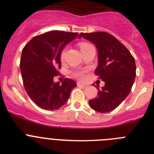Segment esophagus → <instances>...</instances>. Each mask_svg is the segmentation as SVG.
I'll list each match as a JSON object with an SVG mask.
<instances>
[{
	"label": "esophagus",
	"instance_id": "obj_1",
	"mask_svg": "<svg viewBox=\"0 0 154 154\" xmlns=\"http://www.w3.org/2000/svg\"><path fill=\"white\" fill-rule=\"evenodd\" d=\"M77 85L78 86H81V87H83V88H85V87H86V85L85 84H83V83H80V82H77Z\"/></svg>",
	"mask_w": 154,
	"mask_h": 154
}]
</instances>
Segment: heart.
<instances>
[{
	"label": "heart",
	"mask_w": 154,
	"mask_h": 154,
	"mask_svg": "<svg viewBox=\"0 0 154 154\" xmlns=\"http://www.w3.org/2000/svg\"><path fill=\"white\" fill-rule=\"evenodd\" d=\"M91 46L89 43H85V42H82V43H79V46H80V50L82 51L83 49H85V48H87L88 46ZM66 49H63L62 51L60 54V60H63L65 58V54H66ZM85 72L86 71L85 70H75L74 72H72V75L74 77H75L76 79L79 80H82L85 79Z\"/></svg>",
	"instance_id": "obj_1"
}]
</instances>
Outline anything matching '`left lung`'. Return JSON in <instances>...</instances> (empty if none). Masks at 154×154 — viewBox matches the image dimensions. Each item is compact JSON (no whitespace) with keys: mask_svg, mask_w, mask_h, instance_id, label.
<instances>
[{"mask_svg":"<svg viewBox=\"0 0 154 154\" xmlns=\"http://www.w3.org/2000/svg\"><path fill=\"white\" fill-rule=\"evenodd\" d=\"M93 43L98 51V66L95 74L105 82L97 97L89 100L92 109L100 113L114 110L127 97L136 77L134 57L128 48L111 34L105 32L80 33Z\"/></svg>","mask_w":154,"mask_h":154,"instance_id":"8db88e82","label":"left lung"}]
</instances>
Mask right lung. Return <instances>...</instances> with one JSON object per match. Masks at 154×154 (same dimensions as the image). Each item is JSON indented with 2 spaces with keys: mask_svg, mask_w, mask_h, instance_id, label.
Here are the masks:
<instances>
[{
  "mask_svg": "<svg viewBox=\"0 0 154 154\" xmlns=\"http://www.w3.org/2000/svg\"><path fill=\"white\" fill-rule=\"evenodd\" d=\"M76 32L51 31L34 37L23 48L20 69L27 94L42 109L54 111L63 106L77 83L66 78L54 82L61 68L60 54Z\"/></svg>",
  "mask_w": 154,
  "mask_h": 154,
  "instance_id": "add662e5",
  "label": "right lung"
}]
</instances>
